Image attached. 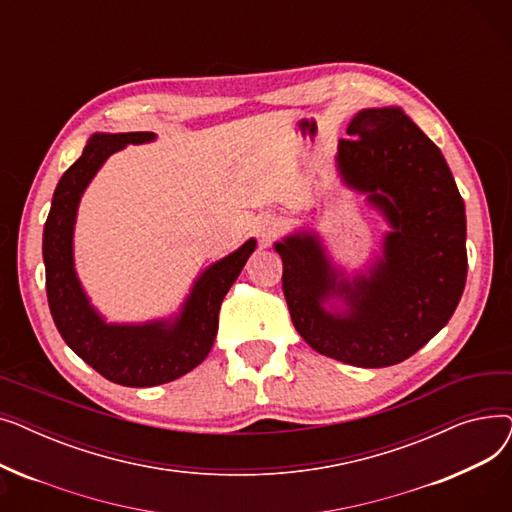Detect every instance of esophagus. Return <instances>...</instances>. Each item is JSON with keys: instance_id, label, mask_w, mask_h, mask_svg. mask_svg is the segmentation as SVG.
Returning <instances> with one entry per match:
<instances>
[{"instance_id": "obj_1", "label": "esophagus", "mask_w": 512, "mask_h": 512, "mask_svg": "<svg viewBox=\"0 0 512 512\" xmlns=\"http://www.w3.org/2000/svg\"><path fill=\"white\" fill-rule=\"evenodd\" d=\"M282 228V222L278 218H274V215H265V218H259L257 222V234L261 240H272Z\"/></svg>"}]
</instances>
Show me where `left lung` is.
I'll return each mask as SVG.
<instances>
[{
  "label": "left lung",
  "mask_w": 512,
  "mask_h": 512,
  "mask_svg": "<svg viewBox=\"0 0 512 512\" xmlns=\"http://www.w3.org/2000/svg\"><path fill=\"white\" fill-rule=\"evenodd\" d=\"M346 132L353 139L338 141L336 168L390 224L382 257L348 280L311 230L274 249L292 324L313 351L355 367H388L432 340L461 301L465 203L442 151L400 107L361 110ZM334 298L344 310L325 309Z\"/></svg>",
  "instance_id": "1"
}]
</instances>
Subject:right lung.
<instances>
[{
	"mask_svg": "<svg viewBox=\"0 0 512 512\" xmlns=\"http://www.w3.org/2000/svg\"><path fill=\"white\" fill-rule=\"evenodd\" d=\"M155 139L153 132H95L83 155L64 172L43 230L47 301L56 328L72 351L105 380L130 388L168 384L195 369L218 334L222 301L257 240L211 263L195 280L191 294L170 319L145 324H107L91 305L74 270V224L80 197L112 153Z\"/></svg>",
	"mask_w": 512,
	"mask_h": 512,
	"instance_id": "right-lung-1",
	"label": "right lung"
}]
</instances>
